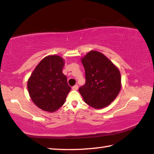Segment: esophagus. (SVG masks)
Returning a JSON list of instances; mask_svg holds the SVG:
<instances>
[{
  "instance_id": "obj_1",
  "label": "esophagus",
  "mask_w": 154,
  "mask_h": 154,
  "mask_svg": "<svg viewBox=\"0 0 154 154\" xmlns=\"http://www.w3.org/2000/svg\"><path fill=\"white\" fill-rule=\"evenodd\" d=\"M78 88H79V87H78L77 85H74V86L72 87V89H73V90H75V91L78 90Z\"/></svg>"
}]
</instances>
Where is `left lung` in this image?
<instances>
[{
	"instance_id": "1",
	"label": "left lung",
	"mask_w": 154,
	"mask_h": 154,
	"mask_svg": "<svg viewBox=\"0 0 154 154\" xmlns=\"http://www.w3.org/2000/svg\"><path fill=\"white\" fill-rule=\"evenodd\" d=\"M86 82L79 92L85 103L95 109L107 107L121 89L118 68L103 54L91 50L81 58Z\"/></svg>"
}]
</instances>
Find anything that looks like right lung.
<instances>
[{
	"mask_svg": "<svg viewBox=\"0 0 154 154\" xmlns=\"http://www.w3.org/2000/svg\"><path fill=\"white\" fill-rule=\"evenodd\" d=\"M64 65L65 60L61 56H47L38 64L28 79L30 98L42 110L56 112L65 103L71 87L63 73Z\"/></svg>",
	"mask_w": 154,
	"mask_h": 154,
	"instance_id": "add662e5",
	"label": "right lung"
}]
</instances>
